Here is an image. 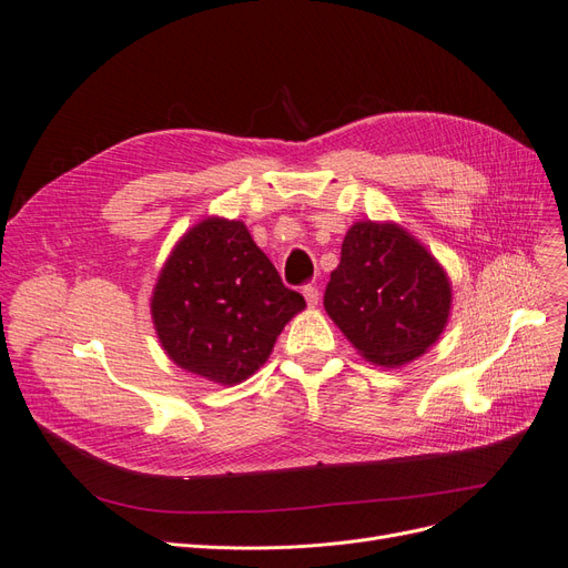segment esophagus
<instances>
[{
	"label": "esophagus",
	"mask_w": 568,
	"mask_h": 568,
	"mask_svg": "<svg viewBox=\"0 0 568 568\" xmlns=\"http://www.w3.org/2000/svg\"><path fill=\"white\" fill-rule=\"evenodd\" d=\"M303 296H305L307 307H315V305L320 303V291H317V286H313V284L303 286Z\"/></svg>",
	"instance_id": "obj_1"
}]
</instances>
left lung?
Here are the masks:
<instances>
[{"mask_svg":"<svg viewBox=\"0 0 568 568\" xmlns=\"http://www.w3.org/2000/svg\"><path fill=\"white\" fill-rule=\"evenodd\" d=\"M450 307L448 272L398 222L359 220L346 232L324 311L369 363L395 369L422 357Z\"/></svg>","mask_w":568,"mask_h":568,"instance_id":"obj_1","label":"left lung"}]
</instances>
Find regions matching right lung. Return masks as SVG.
Segmentation results:
<instances>
[{
  "label": "right lung",
  "instance_id": "1",
  "mask_svg": "<svg viewBox=\"0 0 568 568\" xmlns=\"http://www.w3.org/2000/svg\"><path fill=\"white\" fill-rule=\"evenodd\" d=\"M303 307V296L282 284L244 222L217 215L180 236L151 294L165 355L220 386L242 384L261 369Z\"/></svg>",
  "mask_w": 568,
  "mask_h": 568
}]
</instances>
